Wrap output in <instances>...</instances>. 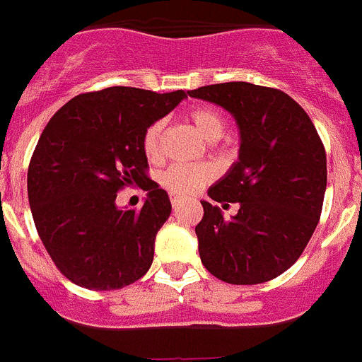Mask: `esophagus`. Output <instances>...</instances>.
<instances>
[{
  "label": "esophagus",
  "instance_id": "obj_1",
  "mask_svg": "<svg viewBox=\"0 0 362 362\" xmlns=\"http://www.w3.org/2000/svg\"><path fill=\"white\" fill-rule=\"evenodd\" d=\"M181 201H183V199H181V197H170V203H172V206H174V209H177V206H179V204H181Z\"/></svg>",
  "mask_w": 362,
  "mask_h": 362
}]
</instances>
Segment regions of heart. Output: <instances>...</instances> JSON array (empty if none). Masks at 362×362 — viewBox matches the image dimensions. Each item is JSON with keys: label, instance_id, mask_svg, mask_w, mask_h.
Here are the masks:
<instances>
[{"label": "heart", "instance_id": "b5f03b06", "mask_svg": "<svg viewBox=\"0 0 362 362\" xmlns=\"http://www.w3.org/2000/svg\"><path fill=\"white\" fill-rule=\"evenodd\" d=\"M190 121L206 141H217L225 136L226 119L214 107H196L188 112ZM165 134V121H153L143 134V152L150 161L161 158V143ZM212 177V172L203 165H170L161 174V185L172 194L187 196L199 190Z\"/></svg>", "mask_w": 362, "mask_h": 362}]
</instances>
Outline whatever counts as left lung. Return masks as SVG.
<instances>
[{"label":"left lung","instance_id":"1","mask_svg":"<svg viewBox=\"0 0 362 362\" xmlns=\"http://www.w3.org/2000/svg\"><path fill=\"white\" fill-rule=\"evenodd\" d=\"M188 95L216 103L241 130L239 161L209 190L216 203H239L225 219L206 201L196 226L204 268L230 284L276 279L305 252L321 217L326 152L312 119L288 94L245 81L219 83Z\"/></svg>","mask_w":362,"mask_h":362}]
</instances>
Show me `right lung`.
<instances>
[{
	"label": "right lung",
	"instance_id": "right-lung-1",
	"mask_svg": "<svg viewBox=\"0 0 362 362\" xmlns=\"http://www.w3.org/2000/svg\"><path fill=\"white\" fill-rule=\"evenodd\" d=\"M183 98L185 90L134 86L85 92L41 132L28 165V203L50 259L74 284L117 290L148 272L172 204L148 177L143 134ZM134 184L149 192L146 204L119 211L117 192Z\"/></svg>",
	"mask_w": 362,
	"mask_h": 362
}]
</instances>
